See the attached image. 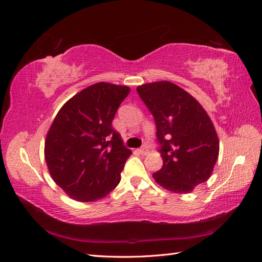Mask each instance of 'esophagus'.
I'll list each match as a JSON object with an SVG mask.
<instances>
[{
	"label": "esophagus",
	"instance_id": "34e87169",
	"mask_svg": "<svg viewBox=\"0 0 262 262\" xmlns=\"http://www.w3.org/2000/svg\"><path fill=\"white\" fill-rule=\"evenodd\" d=\"M138 152H140L143 155H146L148 153V149L147 148H140V149H138Z\"/></svg>",
	"mask_w": 262,
	"mask_h": 262
}]
</instances>
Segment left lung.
<instances>
[{"instance_id":"left-lung-1","label":"left lung","mask_w":262,"mask_h":262,"mask_svg":"<svg viewBox=\"0 0 262 262\" xmlns=\"http://www.w3.org/2000/svg\"><path fill=\"white\" fill-rule=\"evenodd\" d=\"M141 99L157 124L163 165L153 173L161 187L188 193L209 179L220 141L209 116L196 99L169 81L140 85Z\"/></svg>"}]
</instances>
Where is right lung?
<instances>
[{
	"label": "right lung",
	"mask_w": 262,
	"mask_h": 262,
	"mask_svg": "<svg viewBox=\"0 0 262 262\" xmlns=\"http://www.w3.org/2000/svg\"><path fill=\"white\" fill-rule=\"evenodd\" d=\"M130 89L99 82L76 93L55 117L45 141L53 180L77 202L90 203L113 191L130 149L111 122Z\"/></svg>",
	"instance_id": "obj_1"
}]
</instances>
